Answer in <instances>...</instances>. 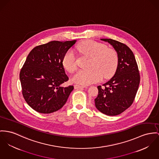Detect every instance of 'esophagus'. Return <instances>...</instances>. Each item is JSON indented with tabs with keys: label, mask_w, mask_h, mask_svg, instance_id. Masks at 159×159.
<instances>
[{
	"label": "esophagus",
	"mask_w": 159,
	"mask_h": 159,
	"mask_svg": "<svg viewBox=\"0 0 159 159\" xmlns=\"http://www.w3.org/2000/svg\"><path fill=\"white\" fill-rule=\"evenodd\" d=\"M74 88H75V89H82V88H84L85 86L78 85H74Z\"/></svg>",
	"instance_id": "34e87169"
}]
</instances>
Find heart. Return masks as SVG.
<instances>
[{"label": "heart", "instance_id": "1", "mask_svg": "<svg viewBox=\"0 0 159 159\" xmlns=\"http://www.w3.org/2000/svg\"><path fill=\"white\" fill-rule=\"evenodd\" d=\"M83 55L90 57L89 68L80 70L72 78L74 83L88 85L100 81L102 77L109 78L115 73L118 65V56L113 49L94 41H85L77 47ZM63 65L66 70L73 73L77 69L75 56L72 51H68L63 58Z\"/></svg>", "mask_w": 159, "mask_h": 159}]
</instances>
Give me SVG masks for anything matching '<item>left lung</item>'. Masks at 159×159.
I'll use <instances>...</instances> for the list:
<instances>
[{
	"label": "left lung",
	"mask_w": 159,
	"mask_h": 159,
	"mask_svg": "<svg viewBox=\"0 0 159 159\" xmlns=\"http://www.w3.org/2000/svg\"><path fill=\"white\" fill-rule=\"evenodd\" d=\"M108 42L116 51L118 65L114 76L98 86L95 106L108 116H117L133 103L140 84V74L133 51L126 45L111 39H100Z\"/></svg>",
	"instance_id": "8db88e82"
}]
</instances>
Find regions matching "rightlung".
Wrapping results in <instances>:
<instances>
[{"instance_id":"1","label":"right lung","mask_w":159,"mask_h":159,"mask_svg":"<svg viewBox=\"0 0 159 159\" xmlns=\"http://www.w3.org/2000/svg\"><path fill=\"white\" fill-rule=\"evenodd\" d=\"M76 41H51L36 47L28 55L20 80L25 101L37 112L49 114L60 110L73 90V85L62 86L69 79L62 61Z\"/></svg>"}]
</instances>
